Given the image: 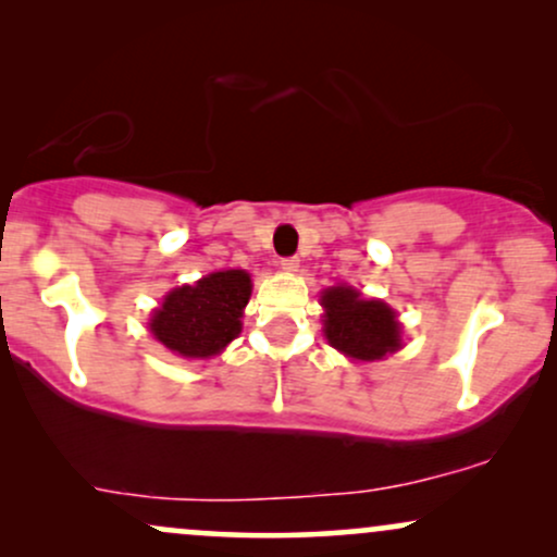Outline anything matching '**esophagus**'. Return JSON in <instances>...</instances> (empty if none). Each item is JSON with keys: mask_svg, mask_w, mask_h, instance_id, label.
Returning <instances> with one entry per match:
<instances>
[{"mask_svg": "<svg viewBox=\"0 0 557 557\" xmlns=\"http://www.w3.org/2000/svg\"><path fill=\"white\" fill-rule=\"evenodd\" d=\"M298 264H300L298 257H287V259L280 261V267H283L285 272H298Z\"/></svg>", "mask_w": 557, "mask_h": 557, "instance_id": "obj_1", "label": "esophagus"}]
</instances>
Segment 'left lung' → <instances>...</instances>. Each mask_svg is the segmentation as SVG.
Masks as SVG:
<instances>
[{"instance_id":"obj_1","label":"left lung","mask_w":557,"mask_h":557,"mask_svg":"<svg viewBox=\"0 0 557 557\" xmlns=\"http://www.w3.org/2000/svg\"><path fill=\"white\" fill-rule=\"evenodd\" d=\"M324 337L348 359L376 361L400 348V324L387 304L363 298L350 285L322 293Z\"/></svg>"}]
</instances>
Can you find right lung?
<instances>
[{
  "instance_id": "right-lung-1",
  "label": "right lung",
  "mask_w": 557,
  "mask_h": 557,
  "mask_svg": "<svg viewBox=\"0 0 557 557\" xmlns=\"http://www.w3.org/2000/svg\"><path fill=\"white\" fill-rule=\"evenodd\" d=\"M248 298L251 274L243 270L212 272L196 285L170 290L151 314L149 330L164 348L183 359H209L238 337Z\"/></svg>"
}]
</instances>
